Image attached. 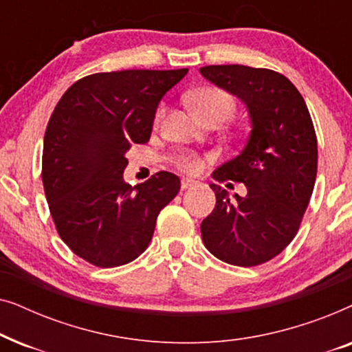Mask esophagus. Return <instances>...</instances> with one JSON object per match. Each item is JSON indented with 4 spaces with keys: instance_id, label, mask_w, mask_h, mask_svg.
Here are the masks:
<instances>
[{
    "instance_id": "34e87169",
    "label": "esophagus",
    "mask_w": 352,
    "mask_h": 352,
    "mask_svg": "<svg viewBox=\"0 0 352 352\" xmlns=\"http://www.w3.org/2000/svg\"><path fill=\"white\" fill-rule=\"evenodd\" d=\"M194 186H195V181H192V179H182L181 181V189L182 190L190 189V187H194Z\"/></svg>"
}]
</instances>
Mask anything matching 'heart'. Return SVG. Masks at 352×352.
Segmentation results:
<instances>
[{
    "mask_svg": "<svg viewBox=\"0 0 352 352\" xmlns=\"http://www.w3.org/2000/svg\"><path fill=\"white\" fill-rule=\"evenodd\" d=\"M187 104L201 122H208V120H218L219 123L226 122L235 109L232 96L214 86H204V88L192 91L187 94ZM162 113L163 109H158L157 117H162ZM176 165L186 173H195L201 168V158L195 153H181L176 158Z\"/></svg>",
    "mask_w": 352,
    "mask_h": 352,
    "instance_id": "b5f03b06",
    "label": "heart"
}]
</instances>
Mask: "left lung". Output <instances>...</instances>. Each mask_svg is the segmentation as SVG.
<instances>
[{
	"label": "left lung",
	"instance_id": "1",
	"mask_svg": "<svg viewBox=\"0 0 352 352\" xmlns=\"http://www.w3.org/2000/svg\"><path fill=\"white\" fill-rule=\"evenodd\" d=\"M200 74L248 110L252 131L242 152L213 173L218 182H243L247 195L210 184L214 210L201 221L205 247L234 266H258L292 242L317 175V138L295 85L269 69L206 65Z\"/></svg>",
	"mask_w": 352,
	"mask_h": 352
}]
</instances>
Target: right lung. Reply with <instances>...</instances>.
I'll list each match as a JSON object with an SVG mask.
<instances>
[{
  "mask_svg": "<svg viewBox=\"0 0 352 352\" xmlns=\"http://www.w3.org/2000/svg\"><path fill=\"white\" fill-rule=\"evenodd\" d=\"M187 69L94 74L57 102L43 142V186L60 239L99 267L131 263L152 240L157 216L181 189L158 171L129 186L123 179L131 144L151 139L158 104Z\"/></svg>",
  "mask_w": 352,
  "mask_h": 352,
  "instance_id": "1",
  "label": "right lung"
}]
</instances>
